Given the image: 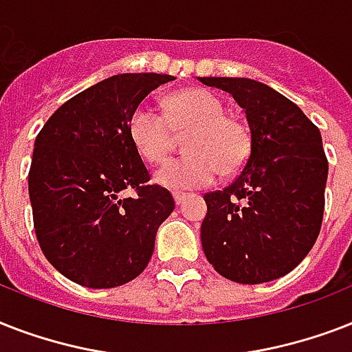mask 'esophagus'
<instances>
[{"mask_svg": "<svg viewBox=\"0 0 352 352\" xmlns=\"http://www.w3.org/2000/svg\"><path fill=\"white\" fill-rule=\"evenodd\" d=\"M186 193H173V199H175V204H181V203H184V201H186Z\"/></svg>", "mask_w": 352, "mask_h": 352, "instance_id": "obj_1", "label": "esophagus"}]
</instances>
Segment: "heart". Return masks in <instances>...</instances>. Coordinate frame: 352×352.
<instances>
[{
	"label": "heart",
	"mask_w": 352,
	"mask_h": 352,
	"mask_svg": "<svg viewBox=\"0 0 352 352\" xmlns=\"http://www.w3.org/2000/svg\"><path fill=\"white\" fill-rule=\"evenodd\" d=\"M175 133L184 140L186 157L166 162L155 173L160 186L182 192L212 184L217 171L230 175L250 153V135L239 120L226 117L217 96L186 89L168 98V117L140 106L129 118V137L138 155L160 164L175 148Z\"/></svg>",
	"instance_id": "heart-1"
}]
</instances>
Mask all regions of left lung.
I'll list each match as a JSON object with an SVG mask.
<instances>
[{"label":"left lung","mask_w":352,"mask_h":352,"mask_svg":"<svg viewBox=\"0 0 352 352\" xmlns=\"http://www.w3.org/2000/svg\"><path fill=\"white\" fill-rule=\"evenodd\" d=\"M199 82L230 93L250 127V153L237 179L204 195V256L235 283L274 281L303 261L322 228L329 162L320 129L261 82Z\"/></svg>","instance_id":"1"}]
</instances>
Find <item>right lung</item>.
Here are the masks:
<instances>
[{
  "label": "right lung",
  "instance_id": "add662e5",
  "mask_svg": "<svg viewBox=\"0 0 352 352\" xmlns=\"http://www.w3.org/2000/svg\"><path fill=\"white\" fill-rule=\"evenodd\" d=\"M170 74H115L52 113L34 142L29 197L47 261L74 283L113 289L148 267L155 235L173 212L171 193L149 184L129 118ZM131 187L133 198L120 192Z\"/></svg>",
  "mask_w": 352,
  "mask_h": 352
}]
</instances>
